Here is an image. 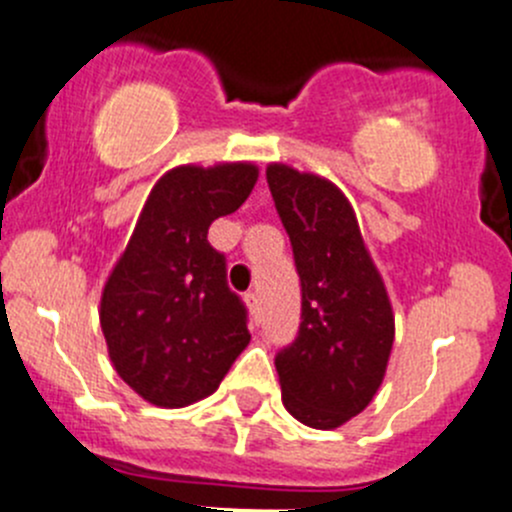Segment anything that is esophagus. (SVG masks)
<instances>
[{
	"label": "esophagus",
	"instance_id": "obj_1",
	"mask_svg": "<svg viewBox=\"0 0 512 512\" xmlns=\"http://www.w3.org/2000/svg\"><path fill=\"white\" fill-rule=\"evenodd\" d=\"M245 302H247V307H250V312L257 317V312H260V299H257V294L255 292H247L245 294Z\"/></svg>",
	"mask_w": 512,
	"mask_h": 512
}]
</instances>
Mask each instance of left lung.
Wrapping results in <instances>:
<instances>
[{
	"mask_svg": "<svg viewBox=\"0 0 512 512\" xmlns=\"http://www.w3.org/2000/svg\"><path fill=\"white\" fill-rule=\"evenodd\" d=\"M267 185L302 287L297 337L275 356L282 401L304 426L337 428L381 386L394 314L349 200L287 165H270Z\"/></svg>",
	"mask_w": 512,
	"mask_h": 512,
	"instance_id": "left-lung-1",
	"label": "left lung"
}]
</instances>
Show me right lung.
<instances>
[{
  "instance_id": "1",
  "label": "right lung",
  "mask_w": 512,
  "mask_h": 512,
  "mask_svg": "<svg viewBox=\"0 0 512 512\" xmlns=\"http://www.w3.org/2000/svg\"><path fill=\"white\" fill-rule=\"evenodd\" d=\"M257 180L250 163L180 165L151 190L101 297V329L118 376L151 404L183 409L213 394L250 344L247 307L208 242Z\"/></svg>"
}]
</instances>
